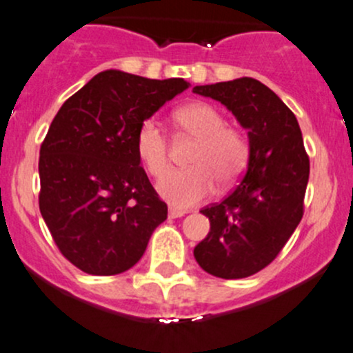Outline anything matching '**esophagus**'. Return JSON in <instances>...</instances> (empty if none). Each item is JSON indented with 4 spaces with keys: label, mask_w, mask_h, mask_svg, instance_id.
Listing matches in <instances>:
<instances>
[{
    "label": "esophagus",
    "mask_w": 353,
    "mask_h": 353,
    "mask_svg": "<svg viewBox=\"0 0 353 353\" xmlns=\"http://www.w3.org/2000/svg\"><path fill=\"white\" fill-rule=\"evenodd\" d=\"M184 216L183 210H176V208H169V218H181Z\"/></svg>",
    "instance_id": "obj_1"
}]
</instances>
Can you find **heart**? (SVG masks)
<instances>
[{
    "mask_svg": "<svg viewBox=\"0 0 353 353\" xmlns=\"http://www.w3.org/2000/svg\"><path fill=\"white\" fill-rule=\"evenodd\" d=\"M177 127L198 140L188 159L189 169L167 174L159 192L172 206L191 208L213 192L214 183L228 188L247 169L250 142L240 128L226 125L220 110L205 101L181 106L174 113ZM137 154L152 177H162L170 167V147L164 128L145 120L135 137Z\"/></svg>",
    "mask_w": 353,
    "mask_h": 353,
    "instance_id": "b5f03b06",
    "label": "heart"
}]
</instances>
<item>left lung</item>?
I'll return each instance as SVG.
<instances>
[{
	"instance_id": "left-lung-1",
	"label": "left lung",
	"mask_w": 353,
	"mask_h": 353,
	"mask_svg": "<svg viewBox=\"0 0 353 353\" xmlns=\"http://www.w3.org/2000/svg\"><path fill=\"white\" fill-rule=\"evenodd\" d=\"M248 130L247 172L220 203L203 208L210 233L194 248L203 270L221 279L254 276L279 255L304 213L310 157L294 113L252 77L194 86Z\"/></svg>"
}]
</instances>
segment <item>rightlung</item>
<instances>
[{"label":"right lung","instance_id":"right-lung-1","mask_svg":"<svg viewBox=\"0 0 353 353\" xmlns=\"http://www.w3.org/2000/svg\"><path fill=\"white\" fill-rule=\"evenodd\" d=\"M188 83L105 70L61 106L40 145L39 206L61 254L91 276L142 259L167 205L152 188L135 137Z\"/></svg>","mask_w":353,"mask_h":353}]
</instances>
